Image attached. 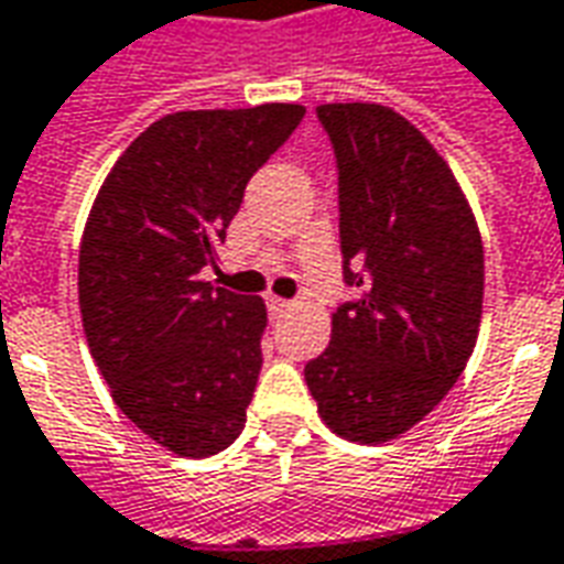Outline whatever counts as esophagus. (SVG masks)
I'll return each mask as SVG.
<instances>
[{
    "label": "esophagus",
    "mask_w": 564,
    "mask_h": 564,
    "mask_svg": "<svg viewBox=\"0 0 564 564\" xmlns=\"http://www.w3.org/2000/svg\"><path fill=\"white\" fill-rule=\"evenodd\" d=\"M286 308H293V302H290V299L268 296V312H271V314H283Z\"/></svg>",
    "instance_id": "obj_1"
}]
</instances>
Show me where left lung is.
<instances>
[{
	"mask_svg": "<svg viewBox=\"0 0 564 564\" xmlns=\"http://www.w3.org/2000/svg\"><path fill=\"white\" fill-rule=\"evenodd\" d=\"M317 120L339 166L343 274L361 299L333 312L330 346L305 364V382L327 429L382 444L435 411L466 370L485 247L457 175L413 122L364 101L321 105Z\"/></svg>",
	"mask_w": 564,
	"mask_h": 564,
	"instance_id": "left-lung-1",
	"label": "left lung"
}]
</instances>
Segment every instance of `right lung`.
Here are the masks:
<instances>
[{"label":"right lung","instance_id":"obj_1","mask_svg":"<svg viewBox=\"0 0 564 564\" xmlns=\"http://www.w3.org/2000/svg\"><path fill=\"white\" fill-rule=\"evenodd\" d=\"M302 105L178 110L120 153L79 243V314L110 398L148 438L213 457L247 423L265 302L203 281L252 172Z\"/></svg>","mask_w":564,"mask_h":564}]
</instances>
